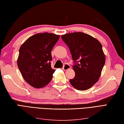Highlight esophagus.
<instances>
[{
  "mask_svg": "<svg viewBox=\"0 0 124 124\" xmlns=\"http://www.w3.org/2000/svg\"><path fill=\"white\" fill-rule=\"evenodd\" d=\"M70 65H68V64H65L64 65V66H63V67H62V69H63V70H68V69H70Z\"/></svg>",
  "mask_w": 124,
  "mask_h": 124,
  "instance_id": "esophagus-1",
  "label": "esophagus"
}]
</instances>
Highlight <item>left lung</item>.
Instances as JSON below:
<instances>
[{
	"mask_svg": "<svg viewBox=\"0 0 124 124\" xmlns=\"http://www.w3.org/2000/svg\"><path fill=\"white\" fill-rule=\"evenodd\" d=\"M67 45L74 65L71 85L79 90L90 88L98 80L105 63L102 45L98 40L85 33L72 32L62 36Z\"/></svg>",
	"mask_w": 124,
	"mask_h": 124,
	"instance_id": "1",
	"label": "left lung"
}]
</instances>
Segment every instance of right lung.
I'll return each mask as SVG.
<instances>
[{
	"instance_id": "right-lung-1",
	"label": "right lung",
	"mask_w": 124,
	"mask_h": 124,
	"mask_svg": "<svg viewBox=\"0 0 124 124\" xmlns=\"http://www.w3.org/2000/svg\"><path fill=\"white\" fill-rule=\"evenodd\" d=\"M59 35L45 32L31 36L21 46L17 65L26 82L36 88L47 85L55 71L51 67V52Z\"/></svg>"
}]
</instances>
